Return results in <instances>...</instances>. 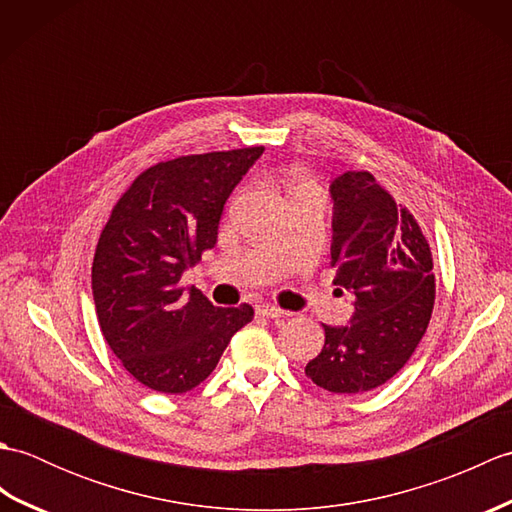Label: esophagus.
I'll return each mask as SVG.
<instances>
[{
  "label": "esophagus",
  "instance_id": "34e87169",
  "mask_svg": "<svg viewBox=\"0 0 512 512\" xmlns=\"http://www.w3.org/2000/svg\"><path fill=\"white\" fill-rule=\"evenodd\" d=\"M257 312L266 319H279V317H284V314H286L284 310L277 308L275 303H262V306H257Z\"/></svg>",
  "mask_w": 512,
  "mask_h": 512
}]
</instances>
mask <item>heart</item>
Returning a JSON list of instances; mask_svg holds the SVG:
<instances>
[{
	"label": "heart",
	"instance_id": "1",
	"mask_svg": "<svg viewBox=\"0 0 512 512\" xmlns=\"http://www.w3.org/2000/svg\"><path fill=\"white\" fill-rule=\"evenodd\" d=\"M306 184H308V182H303V180H301V182L297 184V187H306Z\"/></svg>",
	"mask_w": 512,
	"mask_h": 512
}]
</instances>
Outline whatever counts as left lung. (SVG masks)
I'll return each mask as SVG.
<instances>
[{
  "mask_svg": "<svg viewBox=\"0 0 512 512\" xmlns=\"http://www.w3.org/2000/svg\"><path fill=\"white\" fill-rule=\"evenodd\" d=\"M330 195L334 286L352 292L354 312L347 325H323V350L306 374L334 394H363L394 378L427 332L433 259L418 222L372 173H343Z\"/></svg>",
  "mask_w": 512,
  "mask_h": 512,
  "instance_id": "8db88e82",
  "label": "left lung"
}]
</instances>
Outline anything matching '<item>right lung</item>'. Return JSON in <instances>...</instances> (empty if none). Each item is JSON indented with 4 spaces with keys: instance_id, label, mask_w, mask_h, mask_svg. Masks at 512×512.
I'll list each match as a JSON object with an SVG mask.
<instances>
[{
    "instance_id": "1",
    "label": "right lung",
    "mask_w": 512,
    "mask_h": 512,
    "mask_svg": "<svg viewBox=\"0 0 512 512\" xmlns=\"http://www.w3.org/2000/svg\"><path fill=\"white\" fill-rule=\"evenodd\" d=\"M264 154L246 147L158 162L116 202L99 237L92 292L101 332L138 383L184 394L220 361L253 308H217L180 288L182 273L217 242L228 195Z\"/></svg>"
}]
</instances>
